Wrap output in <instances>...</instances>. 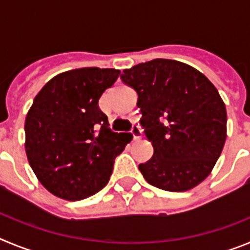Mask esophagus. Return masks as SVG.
Masks as SVG:
<instances>
[{
  "mask_svg": "<svg viewBox=\"0 0 250 250\" xmlns=\"http://www.w3.org/2000/svg\"><path fill=\"white\" fill-rule=\"evenodd\" d=\"M131 134H132V136H134V140H140V139H141V129L139 127V125H132Z\"/></svg>",
  "mask_w": 250,
  "mask_h": 250,
  "instance_id": "1",
  "label": "esophagus"
}]
</instances>
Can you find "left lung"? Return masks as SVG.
<instances>
[{"label": "left lung", "mask_w": 250, "mask_h": 250, "mask_svg": "<svg viewBox=\"0 0 250 250\" xmlns=\"http://www.w3.org/2000/svg\"><path fill=\"white\" fill-rule=\"evenodd\" d=\"M123 72V83L138 92L140 124L154 147L139 170L163 190L193 189L210 174L227 139V110L218 90L175 60L155 59Z\"/></svg>", "instance_id": "1"}]
</instances>
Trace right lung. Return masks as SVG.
<instances>
[{"label": "right lung", "instance_id": "right-lung-1", "mask_svg": "<svg viewBox=\"0 0 250 250\" xmlns=\"http://www.w3.org/2000/svg\"><path fill=\"white\" fill-rule=\"evenodd\" d=\"M115 68L83 67L51 79L36 95L25 121L26 155L40 183L54 195L81 200L100 191L115 158L132 139L114 132L99 107L118 80Z\"/></svg>", "mask_w": 250, "mask_h": 250}]
</instances>
